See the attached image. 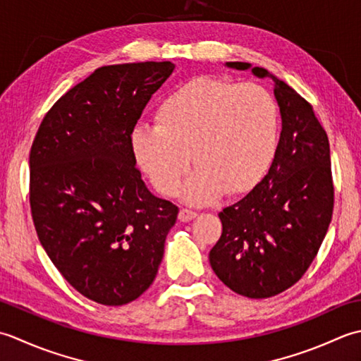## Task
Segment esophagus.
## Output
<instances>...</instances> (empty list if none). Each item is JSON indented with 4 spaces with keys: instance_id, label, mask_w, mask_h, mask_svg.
Instances as JSON below:
<instances>
[{
    "instance_id": "esophagus-1",
    "label": "esophagus",
    "mask_w": 361,
    "mask_h": 361,
    "mask_svg": "<svg viewBox=\"0 0 361 361\" xmlns=\"http://www.w3.org/2000/svg\"><path fill=\"white\" fill-rule=\"evenodd\" d=\"M197 216V212L191 210V209H182L179 213V219L182 223H188L191 219H195Z\"/></svg>"
}]
</instances>
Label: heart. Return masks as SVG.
Here are the masks:
<instances>
[{
  "label": "heart",
  "mask_w": 361,
  "mask_h": 361,
  "mask_svg": "<svg viewBox=\"0 0 361 361\" xmlns=\"http://www.w3.org/2000/svg\"><path fill=\"white\" fill-rule=\"evenodd\" d=\"M157 126L140 124L132 134L138 164L156 188L178 191L190 168L197 166L185 195L205 202L221 193L251 190L273 164L279 114L273 97L257 84L196 76L160 101Z\"/></svg>",
  "instance_id": "obj_1"
}]
</instances>
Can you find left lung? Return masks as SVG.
Listing matches in <instances>:
<instances>
[{"instance_id": "1", "label": "left lung", "mask_w": 361, "mask_h": 361, "mask_svg": "<svg viewBox=\"0 0 361 361\" xmlns=\"http://www.w3.org/2000/svg\"><path fill=\"white\" fill-rule=\"evenodd\" d=\"M227 67L251 68L229 62ZM274 80L282 132L268 174L219 212L221 237L209 254L212 269L241 296L264 299L296 283L318 254L334 213L330 146L310 102L268 70Z\"/></svg>"}]
</instances>
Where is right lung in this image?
<instances>
[{
    "label": "right lung",
    "instance_id": "obj_1",
    "mask_svg": "<svg viewBox=\"0 0 361 361\" xmlns=\"http://www.w3.org/2000/svg\"><path fill=\"white\" fill-rule=\"evenodd\" d=\"M171 62L107 65L59 98L29 152V204L43 249L73 288L124 305L156 279L178 205L154 196L132 132Z\"/></svg>",
    "mask_w": 361,
    "mask_h": 361
}]
</instances>
